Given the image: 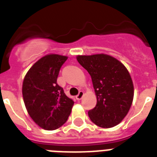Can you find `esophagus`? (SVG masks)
<instances>
[{
	"label": "esophagus",
	"mask_w": 157,
	"mask_h": 157,
	"mask_svg": "<svg viewBox=\"0 0 157 157\" xmlns=\"http://www.w3.org/2000/svg\"><path fill=\"white\" fill-rule=\"evenodd\" d=\"M83 95H84L83 91H80L78 94L76 96V98L77 99V100H81V98H82V97H83Z\"/></svg>",
	"instance_id": "1"
}]
</instances>
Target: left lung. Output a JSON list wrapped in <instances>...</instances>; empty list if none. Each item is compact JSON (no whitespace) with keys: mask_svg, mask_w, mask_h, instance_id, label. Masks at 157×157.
<instances>
[{"mask_svg":"<svg viewBox=\"0 0 157 157\" xmlns=\"http://www.w3.org/2000/svg\"><path fill=\"white\" fill-rule=\"evenodd\" d=\"M76 59L90 75L97 98L89 117L102 128L116 126L129 112L134 98L129 71L119 60L107 54L78 55Z\"/></svg>","mask_w":157,"mask_h":157,"instance_id":"1","label":"left lung"}]
</instances>
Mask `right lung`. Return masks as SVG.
Segmentation results:
<instances>
[{
	"label": "right lung",
	"instance_id": "obj_1",
	"mask_svg": "<svg viewBox=\"0 0 157 157\" xmlns=\"http://www.w3.org/2000/svg\"><path fill=\"white\" fill-rule=\"evenodd\" d=\"M67 59L63 55L47 54L33 64L23 80L22 92L27 111L36 124L46 130L61 127L74 104L57 83Z\"/></svg>",
	"mask_w": 157,
	"mask_h": 157
}]
</instances>
